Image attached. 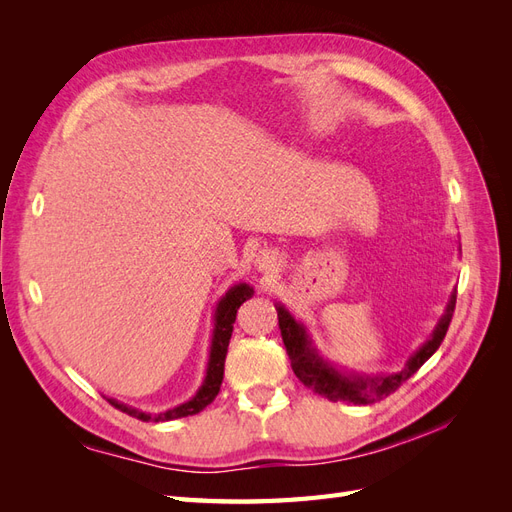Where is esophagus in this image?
Segmentation results:
<instances>
[{
    "instance_id": "1",
    "label": "esophagus",
    "mask_w": 512,
    "mask_h": 512,
    "mask_svg": "<svg viewBox=\"0 0 512 512\" xmlns=\"http://www.w3.org/2000/svg\"><path fill=\"white\" fill-rule=\"evenodd\" d=\"M256 267H258L260 271H271V269L275 267V258L269 256V254H260V256H258V262H256Z\"/></svg>"
}]
</instances>
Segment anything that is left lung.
I'll return each mask as SVG.
<instances>
[{"label": "left lung", "instance_id": "1", "mask_svg": "<svg viewBox=\"0 0 512 512\" xmlns=\"http://www.w3.org/2000/svg\"><path fill=\"white\" fill-rule=\"evenodd\" d=\"M275 309H277V322H280L282 339H284L286 352L290 356L294 376H297L307 389H312L324 399L346 401V404H352V406H367V404H376V401L395 393L399 386L408 378H412L429 356L440 348L442 339L448 331V324L453 320L455 297L451 299V303H448L446 314L440 320L436 331H433L429 342L412 356V359L406 363V367L397 371V374L378 376V378H356V376L348 378V376L337 374L333 367H329L316 354L301 324L294 320L282 305H277Z\"/></svg>", "mask_w": 512, "mask_h": 512}]
</instances>
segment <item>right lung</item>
Returning <instances> with one entry per match:
<instances>
[{"instance_id": "add662e5", "label": "right lung", "mask_w": 512, "mask_h": 512, "mask_svg": "<svg viewBox=\"0 0 512 512\" xmlns=\"http://www.w3.org/2000/svg\"><path fill=\"white\" fill-rule=\"evenodd\" d=\"M254 294V290L247 286V284H239V286H232L226 297L220 301L218 305V312H215V331H213V346H211V356H209V369H207V378L200 386L198 393L190 399L185 401V404L173 408V410H166L162 414H145V412H138L134 408H128L119 404L115 399H108V404L115 406L117 410L126 412L138 421H173V418H183V416H192L198 414L200 410H205L211 401L218 397L220 393V386L224 380V361H226V352H228V342H230V335H232V324L237 320V309L241 307V303H245Z\"/></svg>"}]
</instances>
